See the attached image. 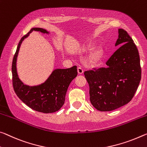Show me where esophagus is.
<instances>
[{
	"instance_id": "esophagus-1",
	"label": "esophagus",
	"mask_w": 147,
	"mask_h": 147,
	"mask_svg": "<svg viewBox=\"0 0 147 147\" xmlns=\"http://www.w3.org/2000/svg\"><path fill=\"white\" fill-rule=\"evenodd\" d=\"M77 71H78V73L79 74H82L84 73V69L82 68V67H79L77 69Z\"/></svg>"
}]
</instances>
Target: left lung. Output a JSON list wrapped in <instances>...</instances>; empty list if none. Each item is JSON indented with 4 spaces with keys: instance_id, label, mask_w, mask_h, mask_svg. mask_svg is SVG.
Wrapping results in <instances>:
<instances>
[{
    "instance_id": "8db88e82",
    "label": "left lung",
    "mask_w": 147,
    "mask_h": 147,
    "mask_svg": "<svg viewBox=\"0 0 147 147\" xmlns=\"http://www.w3.org/2000/svg\"><path fill=\"white\" fill-rule=\"evenodd\" d=\"M115 46H120L107 61V67L84 72L91 103L97 110L111 111L131 101L141 78L140 57L134 40L118 29Z\"/></svg>"
}]
</instances>
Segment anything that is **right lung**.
I'll return each instance as SVG.
<instances>
[{
	"mask_svg": "<svg viewBox=\"0 0 147 147\" xmlns=\"http://www.w3.org/2000/svg\"><path fill=\"white\" fill-rule=\"evenodd\" d=\"M33 31L49 34L42 28H32L21 38L11 66L13 90L18 97L31 109L43 113H52L63 105L70 83L77 76V69L73 66L69 69H55L45 82L38 86H29L22 82L16 68L17 57L22 42Z\"/></svg>",
	"mask_w": 147,
	"mask_h": 147,
	"instance_id": "1",
	"label": "right lung"
}]
</instances>
